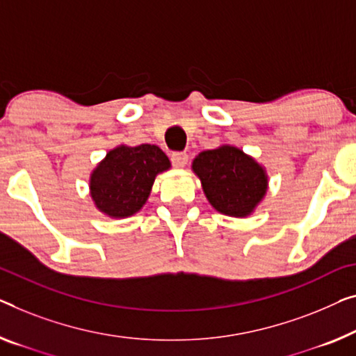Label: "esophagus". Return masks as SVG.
<instances>
[{
  "mask_svg": "<svg viewBox=\"0 0 356 356\" xmlns=\"http://www.w3.org/2000/svg\"><path fill=\"white\" fill-rule=\"evenodd\" d=\"M171 161L176 168H184L188 163V155L184 152H174L171 155Z\"/></svg>",
  "mask_w": 356,
  "mask_h": 356,
  "instance_id": "34e87169",
  "label": "esophagus"
}]
</instances>
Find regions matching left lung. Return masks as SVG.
<instances>
[{
    "label": "left lung",
    "instance_id": "1",
    "mask_svg": "<svg viewBox=\"0 0 356 356\" xmlns=\"http://www.w3.org/2000/svg\"><path fill=\"white\" fill-rule=\"evenodd\" d=\"M206 198L222 214L246 217L267 192V174L254 158L236 147L201 152L193 160Z\"/></svg>",
    "mask_w": 356,
    "mask_h": 356
}]
</instances>
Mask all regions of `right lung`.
<instances>
[{"label":"right lung","mask_w":356,"mask_h":356,"mask_svg":"<svg viewBox=\"0 0 356 356\" xmlns=\"http://www.w3.org/2000/svg\"><path fill=\"white\" fill-rule=\"evenodd\" d=\"M171 168L156 145H120L110 150L91 174V196L99 211L110 217H127L142 209L153 180Z\"/></svg>","instance_id":"1"}]
</instances>
